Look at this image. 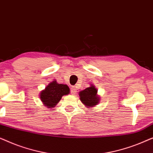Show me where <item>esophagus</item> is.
Masks as SVG:
<instances>
[{"mask_svg": "<svg viewBox=\"0 0 153 153\" xmlns=\"http://www.w3.org/2000/svg\"><path fill=\"white\" fill-rule=\"evenodd\" d=\"M71 93H72L73 95L76 94V88H75V86H72L71 87Z\"/></svg>", "mask_w": 153, "mask_h": 153, "instance_id": "esophagus-1", "label": "esophagus"}]
</instances>
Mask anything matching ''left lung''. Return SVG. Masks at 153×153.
Listing matches in <instances>:
<instances>
[{"mask_svg":"<svg viewBox=\"0 0 153 153\" xmlns=\"http://www.w3.org/2000/svg\"><path fill=\"white\" fill-rule=\"evenodd\" d=\"M81 102L86 108H92L100 103V97L97 95V90L93 84L79 93Z\"/></svg>","mask_w":153,"mask_h":153,"instance_id":"obj_1","label":"left lung"}]
</instances>
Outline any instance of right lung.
Instances as JSON below:
<instances>
[{"instance_id":"1","label":"right lung","mask_w":153,"mask_h":153,"mask_svg":"<svg viewBox=\"0 0 153 153\" xmlns=\"http://www.w3.org/2000/svg\"><path fill=\"white\" fill-rule=\"evenodd\" d=\"M70 88L66 84L58 83L56 80L49 83L44 90L40 92L39 98L44 106L52 108L57 105L63 95L70 94Z\"/></svg>"}]
</instances>
